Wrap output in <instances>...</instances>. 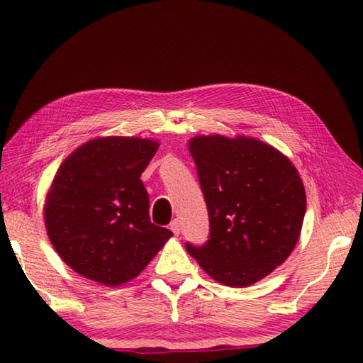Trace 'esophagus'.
Listing matches in <instances>:
<instances>
[{
    "label": "esophagus",
    "mask_w": 363,
    "mask_h": 363,
    "mask_svg": "<svg viewBox=\"0 0 363 363\" xmlns=\"http://www.w3.org/2000/svg\"><path fill=\"white\" fill-rule=\"evenodd\" d=\"M169 229H171V232L174 233V235H179V233H181V223H179V219H174V220H171V224H169Z\"/></svg>",
    "instance_id": "34e87169"
}]
</instances>
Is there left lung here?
Listing matches in <instances>:
<instances>
[{"label":"left lung","instance_id":"8db88e82","mask_svg":"<svg viewBox=\"0 0 363 363\" xmlns=\"http://www.w3.org/2000/svg\"><path fill=\"white\" fill-rule=\"evenodd\" d=\"M210 218V238L187 253L219 284L243 288L284 262L299 240L306 190L284 153L253 138L189 140Z\"/></svg>","mask_w":363,"mask_h":363}]
</instances>
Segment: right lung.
<instances>
[{
    "label": "right lung",
    "instance_id": "obj_1",
    "mask_svg": "<svg viewBox=\"0 0 363 363\" xmlns=\"http://www.w3.org/2000/svg\"><path fill=\"white\" fill-rule=\"evenodd\" d=\"M157 140L99 138L60 164L46 195L45 223L52 247L83 277L118 286L138 277L173 232L150 223L140 181Z\"/></svg>",
    "mask_w": 363,
    "mask_h": 363
}]
</instances>
